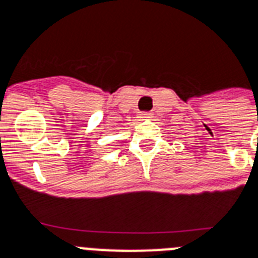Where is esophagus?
<instances>
[{"label": "esophagus", "instance_id": "esophagus-1", "mask_svg": "<svg viewBox=\"0 0 258 258\" xmlns=\"http://www.w3.org/2000/svg\"><path fill=\"white\" fill-rule=\"evenodd\" d=\"M139 118L142 119H147V118H152V114L151 112H140Z\"/></svg>", "mask_w": 258, "mask_h": 258}]
</instances>
